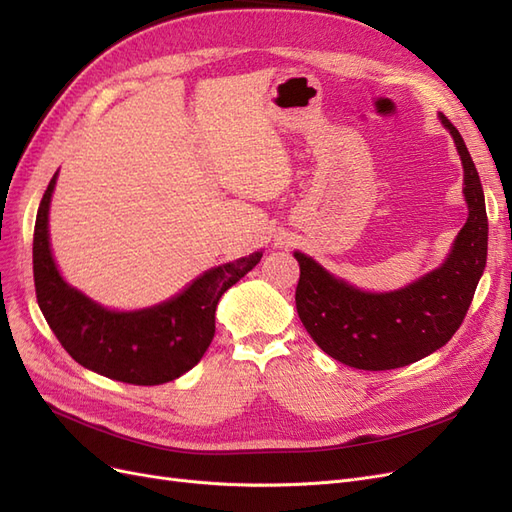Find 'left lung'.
I'll list each match as a JSON object with an SVG mask.
<instances>
[{"label":"left lung","mask_w":512,"mask_h":512,"mask_svg":"<svg viewBox=\"0 0 512 512\" xmlns=\"http://www.w3.org/2000/svg\"><path fill=\"white\" fill-rule=\"evenodd\" d=\"M440 119L461 156L470 211L440 269L401 290L376 294L337 280L316 260L294 252L301 267L294 294L299 318L314 342L339 363L384 371L421 361L442 348L468 314L487 262L485 196L459 130L444 115Z\"/></svg>","instance_id":"8db88e82"}]
</instances>
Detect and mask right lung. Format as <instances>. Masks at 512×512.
I'll use <instances>...</instances> for the list:
<instances>
[{
    "instance_id": "add662e5",
    "label": "right lung",
    "mask_w": 512,
    "mask_h": 512,
    "mask_svg": "<svg viewBox=\"0 0 512 512\" xmlns=\"http://www.w3.org/2000/svg\"><path fill=\"white\" fill-rule=\"evenodd\" d=\"M53 175L34 226L36 299L51 331L76 363L111 380L153 386L190 371L215 335V307L222 294L252 271L262 252L200 275L179 297L141 312H108L70 288L49 247V203Z\"/></svg>"
}]
</instances>
